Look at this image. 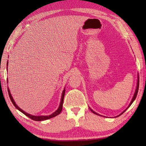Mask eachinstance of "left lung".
Segmentation results:
<instances>
[{
	"label": "left lung",
	"instance_id": "obj_1",
	"mask_svg": "<svg viewBox=\"0 0 146 146\" xmlns=\"http://www.w3.org/2000/svg\"><path fill=\"white\" fill-rule=\"evenodd\" d=\"M139 77L138 76V80H137V87H136V90H135V94H134V97H133V98H132V100H131V103H130V104H129V106H128V107L127 108H127L130 107V106H131V104L133 103V102H134V100H135V98H136V97H137V93H138V90H139ZM126 109V110H127ZM90 110H91V111H92V112L93 113H95V114H96V115H99V114H98L97 113H96V112H95V111H94V110H92V109H91V108H90ZM126 110H125L124 111H123V112L122 113H123V112H125V111ZM122 113H121V114H122ZM121 114H120L119 115H118L117 117H119V116H120V115Z\"/></svg>",
	"mask_w": 146,
	"mask_h": 146
}]
</instances>
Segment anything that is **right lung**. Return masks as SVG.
<instances>
[{"label": "right lung", "instance_id": "right-lung-1", "mask_svg": "<svg viewBox=\"0 0 146 146\" xmlns=\"http://www.w3.org/2000/svg\"><path fill=\"white\" fill-rule=\"evenodd\" d=\"M7 64H8V62H7ZM7 81H8V80H7ZM8 93H9V97H10V99H11V100L12 102V103L13 104V105H14L15 107H16L17 109H18L19 110L21 111V112L23 113L24 115H26V116L29 117L31 119H32L33 120H35V121H42V120H47V119H51V118H52V117H54L55 116H56V115H59L61 113V111L62 110V108H63V104L64 97V94H65V89H64V90L63 92V94H62L61 103H60V106H59V108H58V110L56 111H54V113H52V114L49 115H48V116H35V115H32L26 113V111H24V110L21 109V108L19 107L16 104H15V102L14 101V99H13V98H12V95H11V93H10V91H9V89H8Z\"/></svg>", "mask_w": 146, "mask_h": 146}]
</instances>
